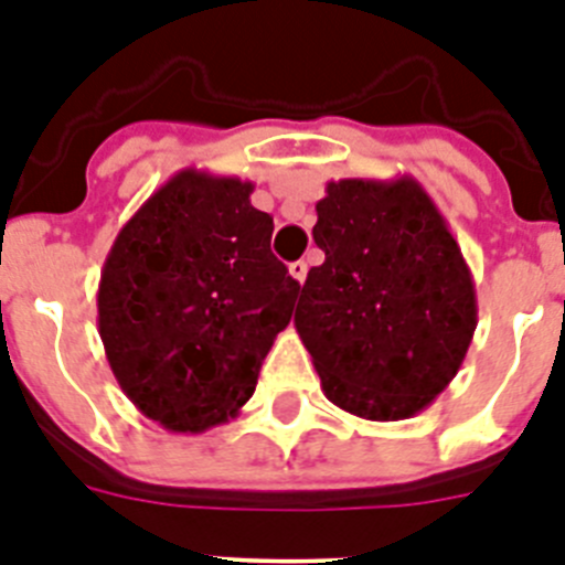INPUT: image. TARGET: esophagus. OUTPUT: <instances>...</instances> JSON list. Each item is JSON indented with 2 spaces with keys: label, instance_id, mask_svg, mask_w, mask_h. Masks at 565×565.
<instances>
[{
  "label": "esophagus",
  "instance_id": "esophagus-1",
  "mask_svg": "<svg viewBox=\"0 0 565 565\" xmlns=\"http://www.w3.org/2000/svg\"><path fill=\"white\" fill-rule=\"evenodd\" d=\"M288 274H291V277L297 279L299 286H302V282H306L308 266H306V263H302V259H297V263H291V266H288Z\"/></svg>",
  "mask_w": 565,
  "mask_h": 565
}]
</instances>
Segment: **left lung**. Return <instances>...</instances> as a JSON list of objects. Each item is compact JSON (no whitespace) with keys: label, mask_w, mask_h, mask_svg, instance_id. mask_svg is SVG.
I'll return each mask as SVG.
<instances>
[{"label":"left lung","mask_w":565,"mask_h":565,"mask_svg":"<svg viewBox=\"0 0 565 565\" xmlns=\"http://www.w3.org/2000/svg\"><path fill=\"white\" fill-rule=\"evenodd\" d=\"M294 326L328 402L402 422L456 379L478 326L472 271L444 214L411 174L342 178L317 203Z\"/></svg>","instance_id":"left-lung-1"}]
</instances>
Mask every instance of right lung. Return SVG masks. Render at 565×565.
<instances>
[{
    "label": "right lung",
    "instance_id": "right-lung-1",
    "mask_svg": "<svg viewBox=\"0 0 565 565\" xmlns=\"http://www.w3.org/2000/svg\"><path fill=\"white\" fill-rule=\"evenodd\" d=\"M252 181L181 169L115 237L98 333L129 402L169 433H206L252 398L299 282L271 254Z\"/></svg>",
    "mask_w": 565,
    "mask_h": 565
}]
</instances>
